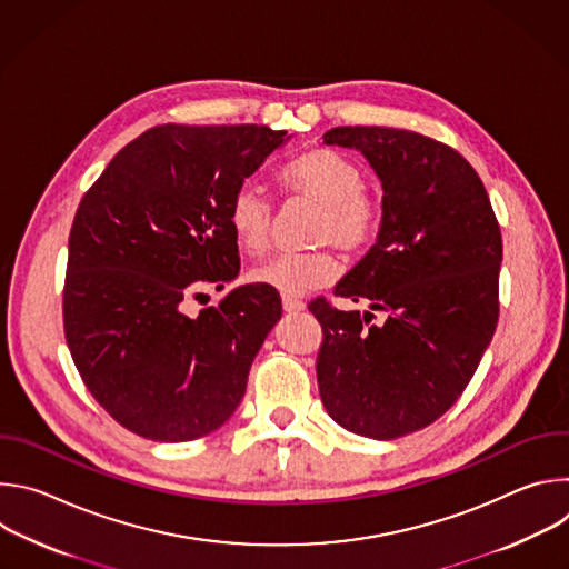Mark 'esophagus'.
<instances>
[{"instance_id": "esophagus-1", "label": "esophagus", "mask_w": 569, "mask_h": 569, "mask_svg": "<svg viewBox=\"0 0 569 569\" xmlns=\"http://www.w3.org/2000/svg\"><path fill=\"white\" fill-rule=\"evenodd\" d=\"M281 303H283V310H288V312H299V310L306 308V303L301 299L292 297V295H283Z\"/></svg>"}]
</instances>
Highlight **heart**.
Masks as SVG:
<instances>
[{
  "label": "heart",
  "mask_w": 569,
  "mask_h": 569,
  "mask_svg": "<svg viewBox=\"0 0 569 569\" xmlns=\"http://www.w3.org/2000/svg\"><path fill=\"white\" fill-rule=\"evenodd\" d=\"M286 196L317 204L310 224V242L336 246L345 254L369 250L382 227V204L365 189V171L358 161L333 148H308L279 171ZM272 204L250 182L240 184L227 204V222L240 250L263 254L270 246ZM340 274L329 248L279 254L252 270V281L283 295H306L331 286Z\"/></svg>",
  "instance_id": "b5f03b06"
}]
</instances>
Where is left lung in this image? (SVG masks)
I'll return each mask as SVG.
<instances>
[{
  "label": "left lung",
  "instance_id": "obj_1",
  "mask_svg": "<svg viewBox=\"0 0 569 569\" xmlns=\"http://www.w3.org/2000/svg\"><path fill=\"white\" fill-rule=\"evenodd\" d=\"M327 143L360 150L382 182V227L369 254L317 297V385L336 423L398 439L441 419L463 393L500 317L502 233L479 176L448 143L415 130L340 126Z\"/></svg>",
  "mask_w": 569,
  "mask_h": 569
}]
</instances>
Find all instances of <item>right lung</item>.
Wrapping results in <instances>:
<instances>
[{"label": "right lung", "mask_w": 569, "mask_h": 569, "mask_svg": "<svg viewBox=\"0 0 569 569\" xmlns=\"http://www.w3.org/2000/svg\"><path fill=\"white\" fill-rule=\"evenodd\" d=\"M286 141L268 126H154L80 200L62 327L80 380L126 430L191 441L220 428L281 317L268 286H240L198 317L187 301L238 274L231 193Z\"/></svg>", "instance_id": "obj_1"}]
</instances>
